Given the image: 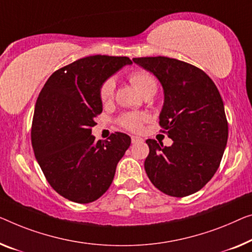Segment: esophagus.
<instances>
[{"label":"esophagus","mask_w":252,"mask_h":252,"mask_svg":"<svg viewBox=\"0 0 252 252\" xmlns=\"http://www.w3.org/2000/svg\"><path fill=\"white\" fill-rule=\"evenodd\" d=\"M131 141H132V144H137L139 141H142V139L138 136H132L131 137Z\"/></svg>","instance_id":"obj_1"}]
</instances>
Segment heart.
I'll return each instance as SVG.
<instances>
[{
  "label": "heart",
  "instance_id": "heart-1",
  "mask_svg": "<svg viewBox=\"0 0 252 252\" xmlns=\"http://www.w3.org/2000/svg\"><path fill=\"white\" fill-rule=\"evenodd\" d=\"M130 81L142 95L150 90L157 89V82L152 74L145 71H137L130 76ZM115 81L114 79H107L100 87V99L103 103H108L114 95ZM146 115L142 113H127L120 118V125L131 131H139L141 129L142 123L146 121Z\"/></svg>",
  "mask_w": 252,
  "mask_h": 252
}]
</instances>
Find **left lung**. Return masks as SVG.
<instances>
[{"label": "left lung", "instance_id": "left-lung-1", "mask_svg": "<svg viewBox=\"0 0 252 252\" xmlns=\"http://www.w3.org/2000/svg\"><path fill=\"white\" fill-rule=\"evenodd\" d=\"M132 61L162 85L159 126L173 140L170 147L146 140V173L168 196L197 192L216 173L226 147L228 126L219 89L204 71L176 59L155 56Z\"/></svg>", "mask_w": 252, "mask_h": 252}]
</instances>
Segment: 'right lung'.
Returning a JSON list of instances; mask_svg holds the SVG:
<instances>
[{
    "mask_svg": "<svg viewBox=\"0 0 252 252\" xmlns=\"http://www.w3.org/2000/svg\"><path fill=\"white\" fill-rule=\"evenodd\" d=\"M129 64L126 56H87L55 71L40 90L32 126L33 153L51 187L71 201L88 204L103 196L131 144L122 132L98 141L92 134L103 111L100 87Z\"/></svg>",
    "mask_w": 252,
    "mask_h": 252,
    "instance_id": "right-lung-1",
    "label": "right lung"
}]
</instances>
